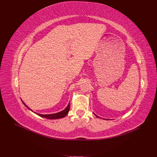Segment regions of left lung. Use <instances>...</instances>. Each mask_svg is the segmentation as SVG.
I'll return each mask as SVG.
<instances>
[{
	"label": "left lung",
	"instance_id": "obj_1",
	"mask_svg": "<svg viewBox=\"0 0 157 157\" xmlns=\"http://www.w3.org/2000/svg\"><path fill=\"white\" fill-rule=\"evenodd\" d=\"M94 115H95V114H94ZM96 115V117H98V118H99V117H98V115Z\"/></svg>",
	"mask_w": 157,
	"mask_h": 157
}]
</instances>
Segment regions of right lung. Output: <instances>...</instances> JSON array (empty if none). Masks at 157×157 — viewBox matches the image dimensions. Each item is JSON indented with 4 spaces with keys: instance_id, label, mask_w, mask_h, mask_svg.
I'll use <instances>...</instances> for the list:
<instances>
[{
    "instance_id": "add662e5",
    "label": "right lung",
    "mask_w": 157,
    "mask_h": 157,
    "mask_svg": "<svg viewBox=\"0 0 157 157\" xmlns=\"http://www.w3.org/2000/svg\"><path fill=\"white\" fill-rule=\"evenodd\" d=\"M22 101V100H21ZM23 103L24 104L25 106L26 107H27L28 109H29V110H31V111H33L31 109L26 105V104L23 102L22 101ZM69 109H70V103L68 104V105L67 106V107H66L64 110L61 111L60 112H58V113H54V114H49V115H42V114H39V113H36L35 112L36 114H37L38 115L41 117H44V118H48V119H58V118H63L65 117L66 115H67V113H69Z\"/></svg>"
}]
</instances>
